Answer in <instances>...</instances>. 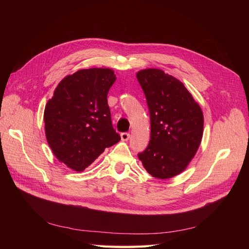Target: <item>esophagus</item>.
Instances as JSON below:
<instances>
[{"label": "esophagus", "instance_id": "esophagus-1", "mask_svg": "<svg viewBox=\"0 0 249 249\" xmlns=\"http://www.w3.org/2000/svg\"><path fill=\"white\" fill-rule=\"evenodd\" d=\"M120 138H122V140L123 141H127L129 140V138H130V134L129 133H122L120 134Z\"/></svg>", "mask_w": 249, "mask_h": 249}]
</instances>
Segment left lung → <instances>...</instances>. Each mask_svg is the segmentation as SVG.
I'll list each match as a JSON object with an SVG mask.
<instances>
[{
  "mask_svg": "<svg viewBox=\"0 0 249 249\" xmlns=\"http://www.w3.org/2000/svg\"><path fill=\"white\" fill-rule=\"evenodd\" d=\"M136 77L150 116V140L138 158L154 178H173L186 169L200 145L202 111L183 83L163 71L142 70Z\"/></svg>",
  "mask_w": 249,
  "mask_h": 249,
  "instance_id": "1",
  "label": "left lung"
}]
</instances>
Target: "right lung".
<instances>
[{
	"mask_svg": "<svg viewBox=\"0 0 249 249\" xmlns=\"http://www.w3.org/2000/svg\"><path fill=\"white\" fill-rule=\"evenodd\" d=\"M110 69L81 70L59 83L44 109L49 145L60 162L83 171L120 140L107 95L115 82Z\"/></svg>",
	"mask_w": 249,
	"mask_h": 249,
	"instance_id": "right-lung-1",
	"label": "right lung"
}]
</instances>
